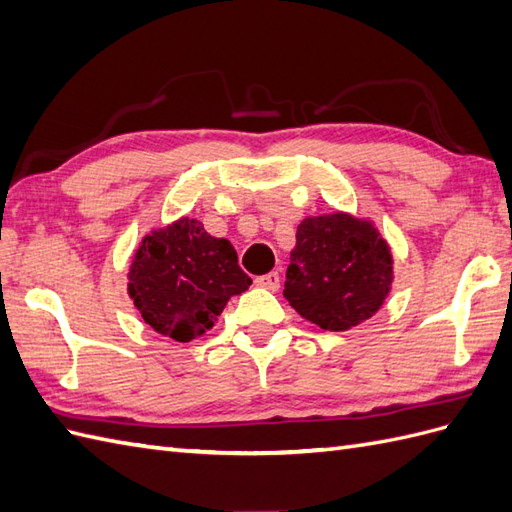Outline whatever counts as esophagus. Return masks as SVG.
Here are the masks:
<instances>
[{
	"label": "esophagus",
	"instance_id": "1",
	"mask_svg": "<svg viewBox=\"0 0 512 512\" xmlns=\"http://www.w3.org/2000/svg\"><path fill=\"white\" fill-rule=\"evenodd\" d=\"M254 282H256V286H260V289H269V291L280 289V276L276 271L267 273V276H258Z\"/></svg>",
	"mask_w": 512,
	"mask_h": 512
}]
</instances>
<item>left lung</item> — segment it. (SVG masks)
I'll use <instances>...</instances> for the list:
<instances>
[{"label": "left lung", "instance_id": "obj_1", "mask_svg": "<svg viewBox=\"0 0 512 512\" xmlns=\"http://www.w3.org/2000/svg\"><path fill=\"white\" fill-rule=\"evenodd\" d=\"M393 278L391 245L376 223L334 210L297 226L284 297L315 326L343 332L378 313Z\"/></svg>", "mask_w": 512, "mask_h": 512}]
</instances>
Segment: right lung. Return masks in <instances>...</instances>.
I'll return each mask as SVG.
<instances>
[{"instance_id": "add662e5", "label": "right lung", "mask_w": 512, "mask_h": 512, "mask_svg": "<svg viewBox=\"0 0 512 512\" xmlns=\"http://www.w3.org/2000/svg\"><path fill=\"white\" fill-rule=\"evenodd\" d=\"M252 278L228 239L210 236L202 221L180 217L149 230L128 267V295L154 332L189 343L215 326L232 295Z\"/></svg>"}]
</instances>
